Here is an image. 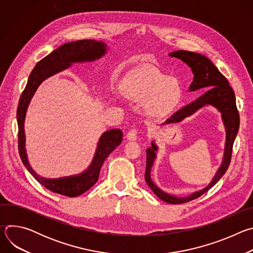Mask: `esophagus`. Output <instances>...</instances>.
<instances>
[{
  "label": "esophagus",
  "instance_id": "34e87169",
  "mask_svg": "<svg viewBox=\"0 0 253 253\" xmlns=\"http://www.w3.org/2000/svg\"><path fill=\"white\" fill-rule=\"evenodd\" d=\"M137 137H138V130H137V129H132V130H130V131L127 133V135H126V138H127L128 140H130V141L136 140Z\"/></svg>",
  "mask_w": 253,
  "mask_h": 253
}]
</instances>
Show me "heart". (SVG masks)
I'll return each instance as SVG.
<instances>
[{
	"mask_svg": "<svg viewBox=\"0 0 253 253\" xmlns=\"http://www.w3.org/2000/svg\"><path fill=\"white\" fill-rule=\"evenodd\" d=\"M124 96L133 102H143L147 115L154 118L167 116L174 111L183 97L181 84L175 78L151 66H140L121 82Z\"/></svg>",
	"mask_w": 253,
	"mask_h": 253,
	"instance_id": "heart-1",
	"label": "heart"
}]
</instances>
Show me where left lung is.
Listing matches in <instances>:
<instances>
[{
    "instance_id": "8db88e82",
    "label": "left lung",
    "mask_w": 253,
    "mask_h": 253,
    "mask_svg": "<svg viewBox=\"0 0 253 253\" xmlns=\"http://www.w3.org/2000/svg\"><path fill=\"white\" fill-rule=\"evenodd\" d=\"M171 57L181 59L186 63L192 70L194 78L193 82L190 85L189 91H196L201 88L208 89L202 96H200L194 102L188 104L182 109H180L173 116H171L164 124L169 123H178L181 122L184 118L192 115L198 109L205 105H212L221 112L222 119L226 129V142H225V150L224 157L220 168L217 173L215 174L214 178L210 184L204 189L197 191L187 197H175L169 195L162 190H160L151 180L150 171L153 165L154 159L156 157L157 146L155 143L152 142L151 147L146 150V171H145V181L150 189L163 201L171 204H181L189 202L193 199L200 197L206 191H208L212 186L219 181V179L225 174L226 170L229 167L231 156H232V147L239 129V114L236 107L235 95L233 89L229 86L227 79L220 73L219 70L216 68L213 63L205 56L189 51L179 50L169 54Z\"/></svg>"
}]
</instances>
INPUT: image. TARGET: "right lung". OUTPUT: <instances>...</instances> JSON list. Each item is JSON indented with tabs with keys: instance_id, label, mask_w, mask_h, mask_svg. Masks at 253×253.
<instances>
[{
	"instance_id": "obj_1",
	"label": "right lung",
	"mask_w": 253,
	"mask_h": 253,
	"mask_svg": "<svg viewBox=\"0 0 253 253\" xmlns=\"http://www.w3.org/2000/svg\"><path fill=\"white\" fill-rule=\"evenodd\" d=\"M106 52V45L103 42L94 40H79L62 45L51 54L43 58L35 66L28 83L21 95L18 110V147L22 162L33 177L48 190L68 197H76L89 190L99 178L100 169L103 162L117 146L121 144L123 133L120 129H111L105 132L98 143V147L90 167L83 173L63 177L59 179H46L36 174L28 162L25 149V132L24 121L28 105L38 86L48 77L65 70L72 63L94 61L101 58Z\"/></svg>"
}]
</instances>
